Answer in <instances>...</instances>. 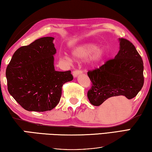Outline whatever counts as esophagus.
<instances>
[{
  "mask_svg": "<svg viewBox=\"0 0 152 152\" xmlns=\"http://www.w3.org/2000/svg\"><path fill=\"white\" fill-rule=\"evenodd\" d=\"M82 73H83V71L80 70V69H76V70H74L73 72V76L74 77H77Z\"/></svg>",
  "mask_w": 152,
  "mask_h": 152,
  "instance_id": "1",
  "label": "esophagus"
}]
</instances>
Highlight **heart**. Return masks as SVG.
<instances>
[{
  "mask_svg": "<svg viewBox=\"0 0 152 152\" xmlns=\"http://www.w3.org/2000/svg\"><path fill=\"white\" fill-rule=\"evenodd\" d=\"M106 53V49L105 47H100L97 48V46L93 43H86L76 47L73 50V55L75 58L83 59L91 55V61L92 63H97L100 61ZM64 59L67 61H69L70 58L67 55H64Z\"/></svg>",
  "mask_w": 152,
  "mask_h": 152,
  "instance_id": "1",
  "label": "heart"
}]
</instances>
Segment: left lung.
Instances as JSON below:
<instances>
[{
  "mask_svg": "<svg viewBox=\"0 0 152 152\" xmlns=\"http://www.w3.org/2000/svg\"><path fill=\"white\" fill-rule=\"evenodd\" d=\"M120 50L115 58L107 60L102 66L88 70L91 87L87 97L95 106H109L115 98L131 99L143 86V62L131 42L120 38Z\"/></svg>",
  "mask_w": 152,
  "mask_h": 152,
  "instance_id": "8db88e82",
  "label": "left lung"
}]
</instances>
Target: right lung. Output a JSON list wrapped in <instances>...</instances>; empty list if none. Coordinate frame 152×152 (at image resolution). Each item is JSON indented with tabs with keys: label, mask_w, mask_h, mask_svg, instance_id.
<instances>
[{
	"label": "right lung",
	"mask_w": 152,
	"mask_h": 152,
	"mask_svg": "<svg viewBox=\"0 0 152 152\" xmlns=\"http://www.w3.org/2000/svg\"><path fill=\"white\" fill-rule=\"evenodd\" d=\"M53 37H42L16 50L7 66L9 93L23 109L51 110L58 104L62 86L73 80L71 71L55 70Z\"/></svg>",
	"instance_id": "right-lung-1"
}]
</instances>
